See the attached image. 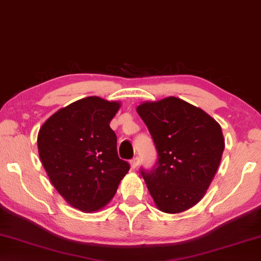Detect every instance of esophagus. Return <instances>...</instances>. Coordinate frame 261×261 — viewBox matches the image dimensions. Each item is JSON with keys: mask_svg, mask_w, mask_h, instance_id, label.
<instances>
[{"mask_svg": "<svg viewBox=\"0 0 261 261\" xmlns=\"http://www.w3.org/2000/svg\"><path fill=\"white\" fill-rule=\"evenodd\" d=\"M130 164H131V167L132 168H137L138 166H139V164H140V158L139 157H135V158H132V160L130 161Z\"/></svg>", "mask_w": 261, "mask_h": 261, "instance_id": "34e87169", "label": "esophagus"}]
</instances>
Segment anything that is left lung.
<instances>
[{"label": "left lung", "mask_w": 261, "mask_h": 261, "mask_svg": "<svg viewBox=\"0 0 261 261\" xmlns=\"http://www.w3.org/2000/svg\"><path fill=\"white\" fill-rule=\"evenodd\" d=\"M157 151L151 170L140 173L158 209L187 211L201 200L224 151L221 125L201 109L176 97L137 107Z\"/></svg>", "instance_id": "1"}]
</instances>
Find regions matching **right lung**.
Listing matches in <instances>:
<instances>
[{
  "label": "right lung",
  "mask_w": 261,
  "mask_h": 261,
  "mask_svg": "<svg viewBox=\"0 0 261 261\" xmlns=\"http://www.w3.org/2000/svg\"><path fill=\"white\" fill-rule=\"evenodd\" d=\"M119 109L117 101L86 97L59 110L38 132L39 157L50 182L79 211L103 208L130 170L117 155L110 126Z\"/></svg>",
  "instance_id": "add662e5"
}]
</instances>
